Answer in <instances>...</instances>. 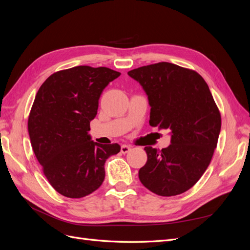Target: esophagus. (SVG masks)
<instances>
[{"mask_svg": "<svg viewBox=\"0 0 250 250\" xmlns=\"http://www.w3.org/2000/svg\"><path fill=\"white\" fill-rule=\"evenodd\" d=\"M130 149H131L130 146H128V145H122V146H121V152H122L123 154L128 153V152H129V151H130Z\"/></svg>", "mask_w": 250, "mask_h": 250, "instance_id": "esophagus-1", "label": "esophagus"}]
</instances>
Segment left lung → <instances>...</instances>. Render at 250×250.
I'll return each instance as SVG.
<instances>
[{"instance_id": "left-lung-1", "label": "left lung", "mask_w": 250, "mask_h": 250, "mask_svg": "<svg viewBox=\"0 0 250 250\" xmlns=\"http://www.w3.org/2000/svg\"><path fill=\"white\" fill-rule=\"evenodd\" d=\"M128 75L148 96L149 124L171 130L169 147H145L141 183L166 197L185 193L208 169L221 129L220 111L208 85L197 72L170 62L141 66Z\"/></svg>"}]
</instances>
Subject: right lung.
<instances>
[{"instance_id": "obj_1", "label": "right lung", "mask_w": 250, "mask_h": 250, "mask_svg": "<svg viewBox=\"0 0 250 250\" xmlns=\"http://www.w3.org/2000/svg\"><path fill=\"white\" fill-rule=\"evenodd\" d=\"M120 75L104 66H74L52 74L35 96L28 119L31 146L50 185L65 197L96 191L105 162L120 152L119 144H98L88 134L103 89Z\"/></svg>"}]
</instances>
